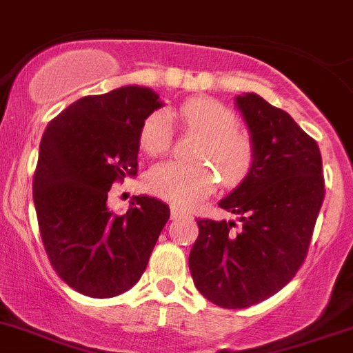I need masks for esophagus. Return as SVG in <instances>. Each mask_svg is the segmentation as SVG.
Listing matches in <instances>:
<instances>
[{
  "mask_svg": "<svg viewBox=\"0 0 353 353\" xmlns=\"http://www.w3.org/2000/svg\"><path fill=\"white\" fill-rule=\"evenodd\" d=\"M184 214H186V212H184L183 209L176 208V205H172V208H170V216H172L174 220H176V218H181V216H184Z\"/></svg>",
  "mask_w": 353,
  "mask_h": 353,
  "instance_id": "1",
  "label": "esophagus"
}]
</instances>
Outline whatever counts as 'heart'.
Segmentation results:
<instances>
[{
    "mask_svg": "<svg viewBox=\"0 0 353 353\" xmlns=\"http://www.w3.org/2000/svg\"><path fill=\"white\" fill-rule=\"evenodd\" d=\"M172 117L200 135L193 153L200 161L179 163L169 160L153 165L144 177L149 193L188 208L214 188L215 168L227 186H236L252 172L255 145L252 137L237 126V116L225 103L209 97L192 98L181 103ZM169 144V117L163 112L149 114L139 132L141 149L148 154H160L167 151Z\"/></svg>",
    "mask_w": 353,
    "mask_h": 353,
    "instance_id": "obj_1",
    "label": "heart"
}]
</instances>
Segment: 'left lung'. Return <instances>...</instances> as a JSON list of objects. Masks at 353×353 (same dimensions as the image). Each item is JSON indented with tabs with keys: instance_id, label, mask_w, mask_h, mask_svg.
Returning <instances> with one entry per match:
<instances>
[{
	"instance_id": "left-lung-1",
	"label": "left lung",
	"mask_w": 353,
	"mask_h": 353,
	"mask_svg": "<svg viewBox=\"0 0 353 353\" xmlns=\"http://www.w3.org/2000/svg\"><path fill=\"white\" fill-rule=\"evenodd\" d=\"M236 107L252 135L255 163L220 208L241 225L196 220L188 260L196 290L228 310L262 303L294 278L325 195L319 144L290 114L255 93L236 97Z\"/></svg>"
}]
</instances>
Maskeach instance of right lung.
<instances>
[{
  "label": "right lung",
  "mask_w": 353,
  "mask_h": 353,
  "mask_svg": "<svg viewBox=\"0 0 353 353\" xmlns=\"http://www.w3.org/2000/svg\"><path fill=\"white\" fill-rule=\"evenodd\" d=\"M161 105L153 90L125 85L74 101L43 132L38 228L54 271L79 294L105 299L132 288L169 221V205L148 195L121 216L107 208L110 186L137 174L139 132Z\"/></svg>",
  "instance_id": "right-lung-1"
}]
</instances>
